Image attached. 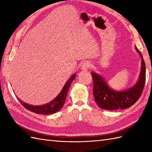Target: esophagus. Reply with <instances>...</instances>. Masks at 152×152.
<instances>
[{"instance_id":"obj_1","label":"esophagus","mask_w":152,"mask_h":152,"mask_svg":"<svg viewBox=\"0 0 152 152\" xmlns=\"http://www.w3.org/2000/svg\"><path fill=\"white\" fill-rule=\"evenodd\" d=\"M91 66V63H90L89 62H85V63H83V64H82V70H83V71H86V70H88V69Z\"/></svg>"}]
</instances>
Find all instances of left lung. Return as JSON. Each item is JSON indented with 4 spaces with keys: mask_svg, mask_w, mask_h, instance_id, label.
Listing matches in <instances>:
<instances>
[{
    "mask_svg": "<svg viewBox=\"0 0 152 152\" xmlns=\"http://www.w3.org/2000/svg\"><path fill=\"white\" fill-rule=\"evenodd\" d=\"M141 57V69L138 81L131 88L117 91L109 87L104 78L99 74L92 72L93 80V95L100 108L107 110H115L131 107L136 102L142 93L146 81V65L142 55L135 46Z\"/></svg>",
    "mask_w": 152,
    "mask_h": 152,
    "instance_id": "left-lung-1",
    "label": "left lung"
}]
</instances>
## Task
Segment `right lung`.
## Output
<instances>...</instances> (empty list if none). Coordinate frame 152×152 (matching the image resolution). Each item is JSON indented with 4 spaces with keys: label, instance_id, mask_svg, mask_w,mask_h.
Returning a JSON list of instances; mask_svg holds the SVG:
<instances>
[{
    "label": "right lung",
    "instance_id": "1",
    "mask_svg": "<svg viewBox=\"0 0 152 152\" xmlns=\"http://www.w3.org/2000/svg\"><path fill=\"white\" fill-rule=\"evenodd\" d=\"M76 75L75 74H73L72 76L67 80L62 90H61V92L59 93V94L54 99H53L52 101L47 103V104L39 106H34L23 102L21 100L19 99V98L18 100L25 108L28 109V110L36 113V114L44 115H49L51 114H54V113H56L58 111H59L60 110L63 108L66 98L68 91L69 90L71 83L73 82L74 78H76Z\"/></svg>",
    "mask_w": 152,
    "mask_h": 152
}]
</instances>
